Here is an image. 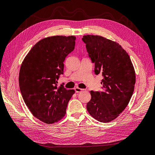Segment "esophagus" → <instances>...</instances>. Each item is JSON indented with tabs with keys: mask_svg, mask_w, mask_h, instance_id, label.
<instances>
[{
	"mask_svg": "<svg viewBox=\"0 0 155 155\" xmlns=\"http://www.w3.org/2000/svg\"><path fill=\"white\" fill-rule=\"evenodd\" d=\"M74 90H75V91H76V93H79V92H81L82 91L84 90V89H81V88H78V87H76V88H74Z\"/></svg>",
	"mask_w": 155,
	"mask_h": 155,
	"instance_id": "34e87169",
	"label": "esophagus"
}]
</instances>
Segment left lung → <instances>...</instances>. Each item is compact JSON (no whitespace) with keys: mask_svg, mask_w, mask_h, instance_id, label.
<instances>
[{"mask_svg":"<svg viewBox=\"0 0 155 155\" xmlns=\"http://www.w3.org/2000/svg\"><path fill=\"white\" fill-rule=\"evenodd\" d=\"M96 75L101 74L102 91H90L91 100L86 108L98 121L114 120L124 110L132 96L135 73L130 58L116 42L99 35L82 38Z\"/></svg>","mask_w":155,"mask_h":155,"instance_id":"left-lung-1","label":"left lung"}]
</instances>
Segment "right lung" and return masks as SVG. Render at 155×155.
Segmentation results:
<instances>
[{"mask_svg": "<svg viewBox=\"0 0 155 155\" xmlns=\"http://www.w3.org/2000/svg\"><path fill=\"white\" fill-rule=\"evenodd\" d=\"M75 36L45 38L30 49L21 65L20 89L30 112L41 121L53 123L62 118L74 90L57 87L64 74V61L75 47Z\"/></svg>", "mask_w": 155, "mask_h": 155, "instance_id": "add662e5", "label": "right lung"}]
</instances>
